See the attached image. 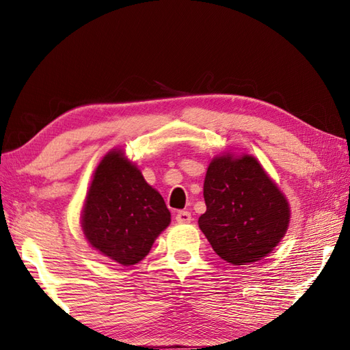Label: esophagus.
<instances>
[{
  "mask_svg": "<svg viewBox=\"0 0 350 350\" xmlns=\"http://www.w3.org/2000/svg\"><path fill=\"white\" fill-rule=\"evenodd\" d=\"M176 221L179 222V224H188V222L192 221V215L187 211H180L176 213Z\"/></svg>",
  "mask_w": 350,
  "mask_h": 350,
  "instance_id": "34e87169",
  "label": "esophagus"
}]
</instances>
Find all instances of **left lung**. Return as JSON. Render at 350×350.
<instances>
[{
	"label": "left lung",
	"instance_id": "left-lung-1",
	"mask_svg": "<svg viewBox=\"0 0 350 350\" xmlns=\"http://www.w3.org/2000/svg\"><path fill=\"white\" fill-rule=\"evenodd\" d=\"M203 196L206 212L198 227L227 263L258 262L287 233V198L254 156H215L206 171Z\"/></svg>",
	"mask_w": 350,
	"mask_h": 350
}]
</instances>
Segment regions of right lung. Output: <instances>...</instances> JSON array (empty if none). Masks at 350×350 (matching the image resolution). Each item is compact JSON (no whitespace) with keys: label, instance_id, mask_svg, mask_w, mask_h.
I'll return each instance as SVG.
<instances>
[{"label":"right lung","instance_id":"add662e5","mask_svg":"<svg viewBox=\"0 0 350 350\" xmlns=\"http://www.w3.org/2000/svg\"><path fill=\"white\" fill-rule=\"evenodd\" d=\"M171 222L162 196L122 148L109 150L93 171L81 227L92 248L123 266L137 265Z\"/></svg>","mask_w":350,"mask_h":350}]
</instances>
